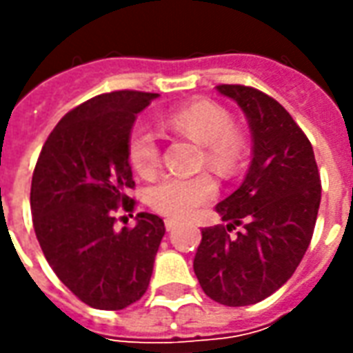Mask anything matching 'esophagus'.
I'll return each mask as SVG.
<instances>
[{
  "label": "esophagus",
  "mask_w": 353,
  "mask_h": 353,
  "mask_svg": "<svg viewBox=\"0 0 353 353\" xmlns=\"http://www.w3.org/2000/svg\"><path fill=\"white\" fill-rule=\"evenodd\" d=\"M164 227H166V230H168V232H172V230L177 227V221L176 219H166V221H164Z\"/></svg>",
  "instance_id": "34e87169"
}]
</instances>
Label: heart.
I'll list each match as a JSON object with an SVG mask.
<instances>
[{
  "mask_svg": "<svg viewBox=\"0 0 353 353\" xmlns=\"http://www.w3.org/2000/svg\"><path fill=\"white\" fill-rule=\"evenodd\" d=\"M168 130L204 145V162L219 174H232L244 154L242 134L232 126L227 109L212 100H194L164 117ZM128 161L139 176H151L161 164L159 139L149 126H136L128 138ZM217 185L210 176H166L147 191V204L166 217L185 219L212 202Z\"/></svg>",
  "mask_w": 353,
  "mask_h": 353,
  "instance_id": "obj_1",
  "label": "heart"
}]
</instances>
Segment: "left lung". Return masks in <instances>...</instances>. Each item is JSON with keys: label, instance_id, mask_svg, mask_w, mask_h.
Returning <instances> with one entry per match:
<instances>
[{"label": "left lung", "instance_id": "left-lung-1", "mask_svg": "<svg viewBox=\"0 0 353 353\" xmlns=\"http://www.w3.org/2000/svg\"><path fill=\"white\" fill-rule=\"evenodd\" d=\"M250 123L253 159L245 179L215 210L225 225L202 230L194 274L225 306L261 303L293 276L310 245L321 181L314 149L278 101L257 88L219 85ZM242 226L236 235L230 232Z\"/></svg>", "mask_w": 353, "mask_h": 353}]
</instances>
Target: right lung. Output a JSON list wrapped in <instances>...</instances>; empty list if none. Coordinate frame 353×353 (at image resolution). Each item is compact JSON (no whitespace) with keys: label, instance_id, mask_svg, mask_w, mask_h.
<instances>
[{"label":"right lung","instance_id":"1","mask_svg":"<svg viewBox=\"0 0 353 353\" xmlns=\"http://www.w3.org/2000/svg\"><path fill=\"white\" fill-rule=\"evenodd\" d=\"M153 92L117 90L72 109L45 141L30 204L43 255L65 288L98 310L139 301L164 236L159 215L139 212L136 227L115 229V212H132L128 138Z\"/></svg>","mask_w":353,"mask_h":353}]
</instances>
